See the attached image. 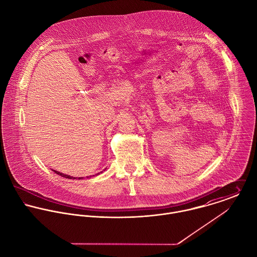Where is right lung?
Segmentation results:
<instances>
[{"label": "right lung", "mask_w": 257, "mask_h": 257, "mask_svg": "<svg viewBox=\"0 0 257 257\" xmlns=\"http://www.w3.org/2000/svg\"><path fill=\"white\" fill-rule=\"evenodd\" d=\"M52 171H54L56 174H58V175H60L61 177H65V178H68V179H76L75 177H73V176H70V175H66V174H63V173H61V172H58V171H55V170H52ZM100 173H98L97 175H99ZM78 179H83L82 177H79Z\"/></svg>", "instance_id": "1"}]
</instances>
